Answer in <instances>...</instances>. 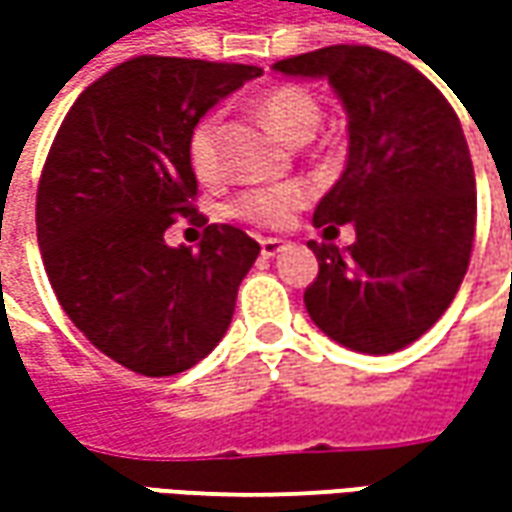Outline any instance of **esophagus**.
Wrapping results in <instances>:
<instances>
[{"mask_svg": "<svg viewBox=\"0 0 512 512\" xmlns=\"http://www.w3.org/2000/svg\"><path fill=\"white\" fill-rule=\"evenodd\" d=\"M259 245H262V256H265V259H273V256H279V253L285 250L287 242L285 239H262Z\"/></svg>", "mask_w": 512, "mask_h": 512, "instance_id": "obj_1", "label": "esophagus"}]
</instances>
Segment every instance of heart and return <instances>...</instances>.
<instances>
[{
    "instance_id": "obj_1",
    "label": "heart",
    "mask_w": 512,
    "mask_h": 512,
    "mask_svg": "<svg viewBox=\"0 0 512 512\" xmlns=\"http://www.w3.org/2000/svg\"><path fill=\"white\" fill-rule=\"evenodd\" d=\"M259 119L276 136L285 142H302L310 139L313 130L319 128L322 110L319 102L296 85H282V88L267 90L259 99ZM219 133H222V119L219 113L202 116L187 139V159L190 168L199 179L213 182L222 176V159H219ZM310 202V187L305 182H276V185L250 187L239 193L230 205V216L245 219L262 227H285L296 219V213Z\"/></svg>"
}]
</instances>
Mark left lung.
Here are the masks:
<instances>
[{
	"label": "left lung",
	"mask_w": 512,
	"mask_h": 512,
	"mask_svg": "<svg viewBox=\"0 0 512 512\" xmlns=\"http://www.w3.org/2000/svg\"><path fill=\"white\" fill-rule=\"evenodd\" d=\"M273 70L327 79L347 113V165L313 225L350 222L356 242L307 245L319 259L307 313L350 350L396 353L439 322L470 265L476 176L462 122L427 76L367 45H330Z\"/></svg>",
	"instance_id": "left-lung-1"
}]
</instances>
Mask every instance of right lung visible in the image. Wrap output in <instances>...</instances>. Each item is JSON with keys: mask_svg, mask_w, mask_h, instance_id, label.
<instances>
[{"mask_svg": "<svg viewBox=\"0 0 512 512\" xmlns=\"http://www.w3.org/2000/svg\"><path fill=\"white\" fill-rule=\"evenodd\" d=\"M256 65L136 56L68 110L36 193V236L50 287L93 347L133 373H182L222 342L259 242L207 225L199 250L165 242L190 205L193 125Z\"/></svg>", "mask_w": 512, "mask_h": 512, "instance_id": "obj_1", "label": "right lung"}]
</instances>
